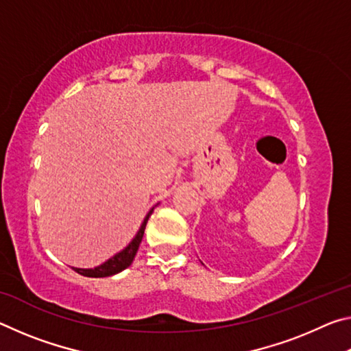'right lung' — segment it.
<instances>
[{
    "instance_id": "1",
    "label": "right lung",
    "mask_w": 351,
    "mask_h": 351,
    "mask_svg": "<svg viewBox=\"0 0 351 351\" xmlns=\"http://www.w3.org/2000/svg\"><path fill=\"white\" fill-rule=\"evenodd\" d=\"M154 209V207H153ZM153 209L148 210V213L144 218V221H142L141 228L138 230V234L134 235V239L128 243V245L122 249L121 252H117L116 255H112L111 258H108L102 263L100 266H96V268H90V269H82V268H73L75 272H79V274L85 276V277H110V276H114L117 272H121L123 269H127L130 265L133 263L134 260V255L138 252L139 245L142 241V237H144V230H145V226L148 218L153 213Z\"/></svg>"
}]
</instances>
